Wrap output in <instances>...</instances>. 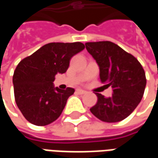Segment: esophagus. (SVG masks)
<instances>
[{"instance_id": "1", "label": "esophagus", "mask_w": 158, "mask_h": 158, "mask_svg": "<svg viewBox=\"0 0 158 158\" xmlns=\"http://www.w3.org/2000/svg\"><path fill=\"white\" fill-rule=\"evenodd\" d=\"M85 90H84L82 89H76V93H78L79 95H83V94H85Z\"/></svg>"}]
</instances>
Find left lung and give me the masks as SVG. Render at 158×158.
I'll list each match as a JSON object with an SVG mask.
<instances>
[{
  "label": "left lung",
  "mask_w": 158,
  "mask_h": 158,
  "mask_svg": "<svg viewBox=\"0 0 158 158\" xmlns=\"http://www.w3.org/2000/svg\"><path fill=\"white\" fill-rule=\"evenodd\" d=\"M85 47L99 66L102 83L113 89L110 97L96 93L97 102L90 112L103 122L122 121L142 99L146 85L142 66L134 56L111 41L87 42Z\"/></svg>",
  "instance_id": "1"
}]
</instances>
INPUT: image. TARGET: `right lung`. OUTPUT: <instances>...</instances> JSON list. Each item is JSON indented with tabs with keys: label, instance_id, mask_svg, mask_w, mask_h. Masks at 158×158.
Returning a JSON list of instances; mask_svg holds the SVG:
<instances>
[{
	"label": "right lung",
	"instance_id": "1",
	"mask_svg": "<svg viewBox=\"0 0 158 158\" xmlns=\"http://www.w3.org/2000/svg\"><path fill=\"white\" fill-rule=\"evenodd\" d=\"M85 49L80 42H52L23 59L12 77L17 106L29 123L50 124L58 118L74 89H60L53 81L69 69L73 56Z\"/></svg>",
	"mask_w": 158,
	"mask_h": 158
}]
</instances>
